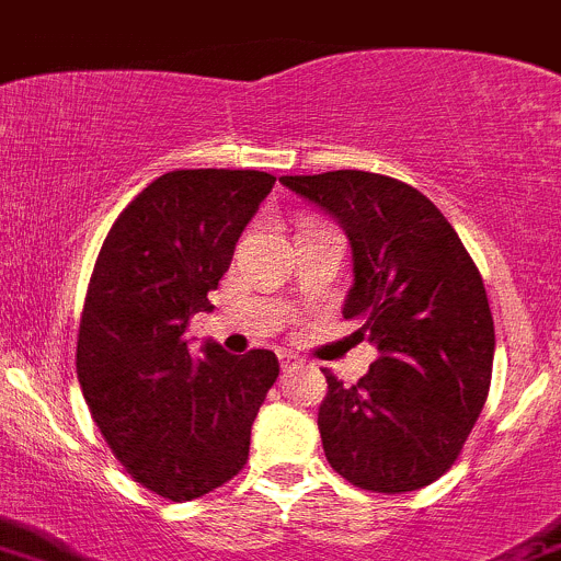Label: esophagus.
Returning <instances> with one entry per match:
<instances>
[{"label":"esophagus","instance_id":"obj_1","mask_svg":"<svg viewBox=\"0 0 561 561\" xmlns=\"http://www.w3.org/2000/svg\"><path fill=\"white\" fill-rule=\"evenodd\" d=\"M278 362H280L283 373H291V369H297V367H302V365H305V362L299 359L297 354H291V351H280V354H278Z\"/></svg>","mask_w":561,"mask_h":561}]
</instances>
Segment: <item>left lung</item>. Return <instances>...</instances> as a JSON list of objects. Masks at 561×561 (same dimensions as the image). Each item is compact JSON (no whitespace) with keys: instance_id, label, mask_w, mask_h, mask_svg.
Wrapping results in <instances>:
<instances>
[{"instance_id":"1","label":"left lung","mask_w":561,"mask_h":561,"mask_svg":"<svg viewBox=\"0 0 561 561\" xmlns=\"http://www.w3.org/2000/svg\"><path fill=\"white\" fill-rule=\"evenodd\" d=\"M280 183L343 227L354 262L343 316L378 348L354 386L323 369L327 461L367 492L430 486L456 461L492 383L481 273L446 216L408 183L362 170Z\"/></svg>"}]
</instances>
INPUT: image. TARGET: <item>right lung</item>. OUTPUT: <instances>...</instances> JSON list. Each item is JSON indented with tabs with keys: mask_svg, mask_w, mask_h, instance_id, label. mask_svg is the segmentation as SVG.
<instances>
[{
	"mask_svg": "<svg viewBox=\"0 0 561 561\" xmlns=\"http://www.w3.org/2000/svg\"><path fill=\"white\" fill-rule=\"evenodd\" d=\"M275 178L175 170L131 199L96 256L78 334V380L96 426L137 483L188 502L234 478L278 378L273 351L188 354L194 313L229 270Z\"/></svg>",
	"mask_w": 561,
	"mask_h": 561,
	"instance_id": "add662e5",
	"label": "right lung"
}]
</instances>
